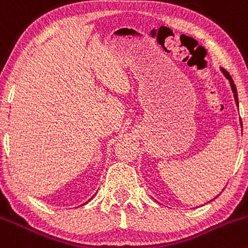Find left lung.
Here are the masks:
<instances>
[{
	"mask_svg": "<svg viewBox=\"0 0 248 248\" xmlns=\"http://www.w3.org/2000/svg\"><path fill=\"white\" fill-rule=\"evenodd\" d=\"M221 71L223 72V75H225L226 78H227V79L229 80V83H231L232 90H233V93H234V98H235V102H236V104H238L239 103V101H238V91H236V87H235V84H234L233 79H232L231 75H229L225 69H221ZM241 126H242V124H241ZM216 197H217V196H216Z\"/></svg>",
	"mask_w": 248,
	"mask_h": 248,
	"instance_id": "left-lung-1",
	"label": "left lung"
}]
</instances>
